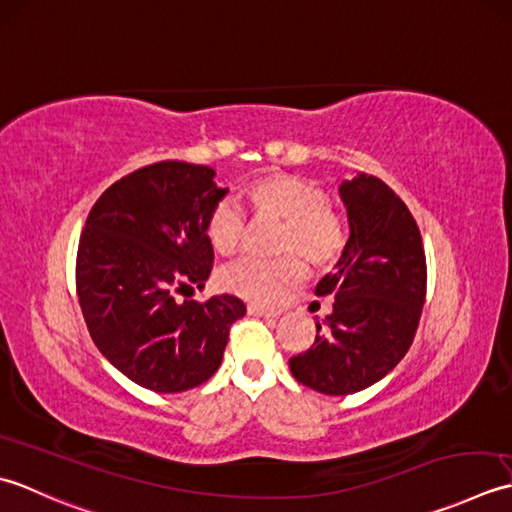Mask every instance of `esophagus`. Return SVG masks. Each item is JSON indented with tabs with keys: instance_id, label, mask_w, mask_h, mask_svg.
Returning a JSON list of instances; mask_svg holds the SVG:
<instances>
[{
	"instance_id": "1",
	"label": "esophagus",
	"mask_w": 512,
	"mask_h": 512,
	"mask_svg": "<svg viewBox=\"0 0 512 512\" xmlns=\"http://www.w3.org/2000/svg\"><path fill=\"white\" fill-rule=\"evenodd\" d=\"M247 311H249V316H256V318H276L278 316V311H269V309L258 307V305H249Z\"/></svg>"
}]
</instances>
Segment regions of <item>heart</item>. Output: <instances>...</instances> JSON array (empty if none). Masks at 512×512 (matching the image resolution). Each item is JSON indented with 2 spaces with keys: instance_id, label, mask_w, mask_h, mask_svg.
Masks as SVG:
<instances>
[{
  "instance_id": "obj_1",
  "label": "heart",
  "mask_w": 512,
  "mask_h": 512,
  "mask_svg": "<svg viewBox=\"0 0 512 512\" xmlns=\"http://www.w3.org/2000/svg\"><path fill=\"white\" fill-rule=\"evenodd\" d=\"M245 198L256 214L283 218L280 238L283 258L265 260L243 256L218 274L223 291L245 300L271 305L305 278V256L311 265L333 263L347 247L349 227L344 216L329 203L320 183L289 172H269L245 187ZM247 218L234 198H221L205 221V234L212 249L232 256L243 245Z\"/></svg>"
}]
</instances>
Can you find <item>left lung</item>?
<instances>
[{
    "mask_svg": "<svg viewBox=\"0 0 512 512\" xmlns=\"http://www.w3.org/2000/svg\"><path fill=\"white\" fill-rule=\"evenodd\" d=\"M349 241L316 296L333 311L307 351L289 358L305 387L349 395L382 380L406 356L426 298L422 234L402 198L375 176L342 181Z\"/></svg>",
    "mask_w": 512,
    "mask_h": 512,
    "instance_id": "1",
    "label": "left lung"
}]
</instances>
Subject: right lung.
<instances>
[{"mask_svg": "<svg viewBox=\"0 0 512 512\" xmlns=\"http://www.w3.org/2000/svg\"><path fill=\"white\" fill-rule=\"evenodd\" d=\"M207 165L161 161L110 185L92 205L77 252V296L90 338L125 378L181 393L221 367L236 296L176 302L203 289L214 249L205 221L227 194Z\"/></svg>", "mask_w": 512, "mask_h": 512, "instance_id": "1", "label": "right lung"}]
</instances>
